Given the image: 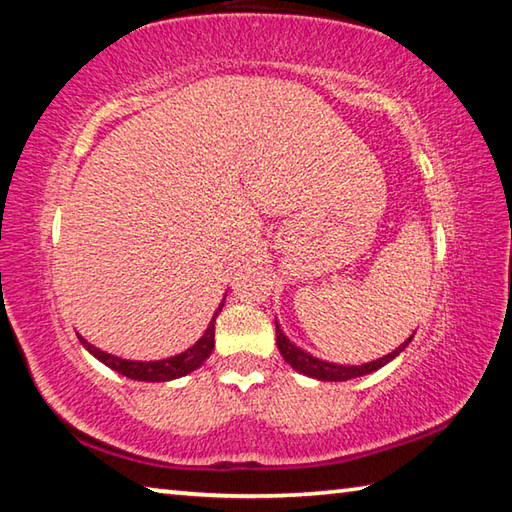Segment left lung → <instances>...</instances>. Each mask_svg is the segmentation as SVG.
I'll list each match as a JSON object with an SVG mask.
<instances>
[{
    "instance_id": "8db88e82",
    "label": "left lung",
    "mask_w": 512,
    "mask_h": 512,
    "mask_svg": "<svg viewBox=\"0 0 512 512\" xmlns=\"http://www.w3.org/2000/svg\"><path fill=\"white\" fill-rule=\"evenodd\" d=\"M275 336H277V350H280L282 359L287 361L293 370H298V372H302V375L314 377L320 381H348V379L361 377V375H370V372H375L381 366H386L388 361H393L413 339V336H409V339H406L400 348H395L391 354H386V357H381L377 361L361 363V366H343V363H329L323 359H316V357H311L309 352L298 348L296 343H291L287 339V334L282 332V327L277 325V320H275Z\"/></svg>"
}]
</instances>
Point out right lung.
Masks as SVG:
<instances>
[{"label": "right lung", "instance_id": "obj_1", "mask_svg": "<svg viewBox=\"0 0 512 512\" xmlns=\"http://www.w3.org/2000/svg\"><path fill=\"white\" fill-rule=\"evenodd\" d=\"M225 300V298H223ZM223 307V302L216 309V314L212 316L210 325H207L205 334L198 339L192 348H187L185 352L176 354V357H169V359H160V361H131V359H121L115 357V354H108L99 348H94L92 343H88L79 336V341L83 343V348L88 350L92 357H97L101 363H106L108 368L117 370L119 375H124L128 379H135V381H169V379H178V377H185L189 372L196 370L198 366H203V361L210 357L212 350H214V323H216V316H219V311Z\"/></svg>", "mask_w": 512, "mask_h": 512}]
</instances>
